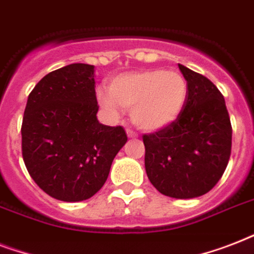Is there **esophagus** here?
Instances as JSON below:
<instances>
[{"instance_id":"obj_1","label":"esophagus","mask_w":254,"mask_h":254,"mask_svg":"<svg viewBox=\"0 0 254 254\" xmlns=\"http://www.w3.org/2000/svg\"><path fill=\"white\" fill-rule=\"evenodd\" d=\"M127 137H129V138H131V139L138 138V134H137V133H134L133 130H130V129H127Z\"/></svg>"}]
</instances>
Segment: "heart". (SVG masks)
I'll return each mask as SVG.
<instances>
[{
	"instance_id": "obj_1",
	"label": "heart",
	"mask_w": 254,
	"mask_h": 254,
	"mask_svg": "<svg viewBox=\"0 0 254 254\" xmlns=\"http://www.w3.org/2000/svg\"><path fill=\"white\" fill-rule=\"evenodd\" d=\"M108 89L97 92L104 111L117 117L120 108L130 109L133 124L146 131L173 124L181 116L189 96V85L181 73L158 68L121 73L112 79Z\"/></svg>"
}]
</instances>
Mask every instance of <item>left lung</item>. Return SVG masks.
Listing matches in <instances>:
<instances>
[{
    "mask_svg": "<svg viewBox=\"0 0 254 254\" xmlns=\"http://www.w3.org/2000/svg\"><path fill=\"white\" fill-rule=\"evenodd\" d=\"M178 67L189 85L187 101L173 124L143 135L145 169L161 193L192 199L208 192L224 174L232 127L216 85L185 65Z\"/></svg>",
    "mask_w": 254,
    "mask_h": 254,
    "instance_id": "obj_1",
    "label": "left lung"
}]
</instances>
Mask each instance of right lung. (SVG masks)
Here are the masks:
<instances>
[{
    "label": "right lung",
    "instance_id": "right-lung-1",
    "mask_svg": "<svg viewBox=\"0 0 254 254\" xmlns=\"http://www.w3.org/2000/svg\"><path fill=\"white\" fill-rule=\"evenodd\" d=\"M95 65L73 63L47 73L29 95L22 155L30 177L50 196L81 201L107 181L127 143L121 127L97 120Z\"/></svg>",
    "mask_w": 254,
    "mask_h": 254
}]
</instances>
